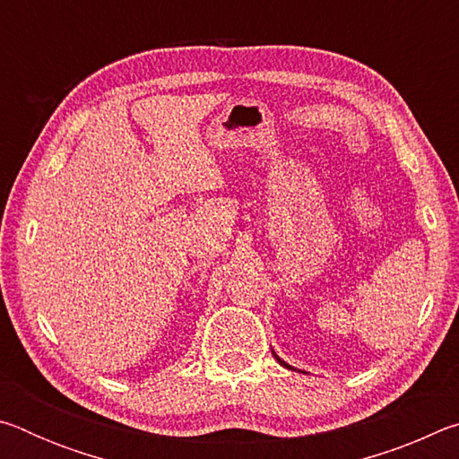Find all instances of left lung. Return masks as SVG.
I'll return each mask as SVG.
<instances>
[{
    "instance_id": "left-lung-1",
    "label": "left lung",
    "mask_w": 459,
    "mask_h": 459,
    "mask_svg": "<svg viewBox=\"0 0 459 459\" xmlns=\"http://www.w3.org/2000/svg\"><path fill=\"white\" fill-rule=\"evenodd\" d=\"M275 359L279 360V364H281V367H285V368H291V367H290V364H287V362H283L281 359H279V356H275Z\"/></svg>"
}]
</instances>
